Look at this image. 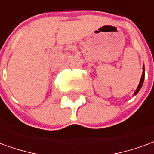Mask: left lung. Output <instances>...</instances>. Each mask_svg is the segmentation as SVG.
Segmentation results:
<instances>
[{
	"mask_svg": "<svg viewBox=\"0 0 154 154\" xmlns=\"http://www.w3.org/2000/svg\"><path fill=\"white\" fill-rule=\"evenodd\" d=\"M143 80H144V72H143V75H142V77H141V79H140V82H139V86H138V88H137V90L135 91V92H134V95L139 92V91L140 90V88L142 87L143 85Z\"/></svg>",
	"mask_w": 154,
	"mask_h": 154,
	"instance_id": "8db88e82",
	"label": "left lung"
}]
</instances>
